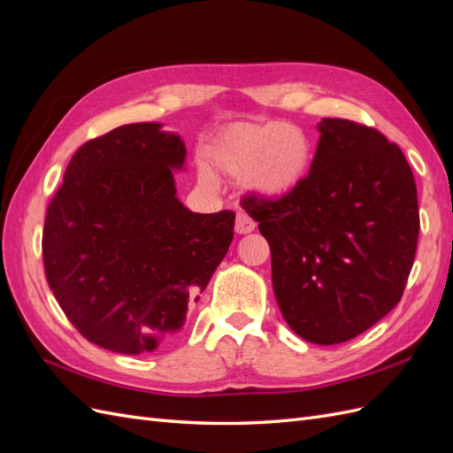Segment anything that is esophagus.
I'll return each mask as SVG.
<instances>
[{
    "instance_id": "obj_1",
    "label": "esophagus",
    "mask_w": 453,
    "mask_h": 453,
    "mask_svg": "<svg viewBox=\"0 0 453 453\" xmlns=\"http://www.w3.org/2000/svg\"><path fill=\"white\" fill-rule=\"evenodd\" d=\"M238 234H248V232H253L255 230V221L243 211H238L236 213V225H234Z\"/></svg>"
}]
</instances>
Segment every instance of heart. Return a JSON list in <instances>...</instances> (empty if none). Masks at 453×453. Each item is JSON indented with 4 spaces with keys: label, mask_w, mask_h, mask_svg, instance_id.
<instances>
[{
    "label": "heart",
    "mask_w": 453,
    "mask_h": 453,
    "mask_svg": "<svg viewBox=\"0 0 453 453\" xmlns=\"http://www.w3.org/2000/svg\"><path fill=\"white\" fill-rule=\"evenodd\" d=\"M211 168L228 177H243L251 193L278 198L304 180L311 145L306 132L280 120L236 122L217 135L210 147ZM200 181L211 187L215 177L200 168Z\"/></svg>",
    "instance_id": "heart-1"
}]
</instances>
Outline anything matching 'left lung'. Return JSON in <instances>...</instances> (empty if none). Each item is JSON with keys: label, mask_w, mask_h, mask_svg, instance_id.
<instances>
[{"label": "left lung", "mask_w": 453, "mask_h": 453, "mask_svg": "<svg viewBox=\"0 0 453 453\" xmlns=\"http://www.w3.org/2000/svg\"><path fill=\"white\" fill-rule=\"evenodd\" d=\"M310 173L291 193L242 208L272 253L280 310L308 342H348L388 315L414 265L419 210L399 145L372 127L323 119Z\"/></svg>", "instance_id": "obj_1"}]
</instances>
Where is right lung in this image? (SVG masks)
Wrapping results in <instances>:
<instances>
[{"instance_id":"1","label":"right lung","mask_w":453,"mask_h":453,"mask_svg":"<svg viewBox=\"0 0 453 453\" xmlns=\"http://www.w3.org/2000/svg\"><path fill=\"white\" fill-rule=\"evenodd\" d=\"M180 135L119 127L77 149L43 228L49 287L92 344L153 353L183 326L234 238V211L193 213L175 196Z\"/></svg>"}]
</instances>
